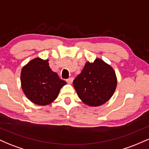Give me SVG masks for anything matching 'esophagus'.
<instances>
[{
    "mask_svg": "<svg viewBox=\"0 0 149 149\" xmlns=\"http://www.w3.org/2000/svg\"><path fill=\"white\" fill-rule=\"evenodd\" d=\"M73 78H69L66 80V82H67V83H69V84H71L73 82Z\"/></svg>",
    "mask_w": 149,
    "mask_h": 149,
    "instance_id": "esophagus-1",
    "label": "esophagus"
}]
</instances>
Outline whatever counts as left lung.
Segmentation results:
<instances>
[{
    "instance_id": "8db88e82",
    "label": "left lung",
    "mask_w": 149,
    "mask_h": 149,
    "mask_svg": "<svg viewBox=\"0 0 149 149\" xmlns=\"http://www.w3.org/2000/svg\"><path fill=\"white\" fill-rule=\"evenodd\" d=\"M73 85L82 102L90 107H98L113 96L117 78L111 66L97 58L92 63L86 62Z\"/></svg>"
}]
</instances>
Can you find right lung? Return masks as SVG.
Segmentation results:
<instances>
[{"label": "right lung", "mask_w": 149, "mask_h": 149, "mask_svg": "<svg viewBox=\"0 0 149 149\" xmlns=\"http://www.w3.org/2000/svg\"><path fill=\"white\" fill-rule=\"evenodd\" d=\"M48 59L35 58L22 68L21 85L27 98L38 105L45 106L56 100L60 89L66 84L51 70Z\"/></svg>", "instance_id": "right-lung-1"}]
</instances>
